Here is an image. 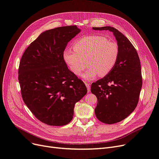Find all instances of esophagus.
Returning a JSON list of instances; mask_svg holds the SVG:
<instances>
[{
	"mask_svg": "<svg viewBox=\"0 0 159 159\" xmlns=\"http://www.w3.org/2000/svg\"><path fill=\"white\" fill-rule=\"evenodd\" d=\"M85 84L86 85V87H87V89H88V92L89 93L90 91V85L89 84H88L87 82H85Z\"/></svg>",
	"mask_w": 159,
	"mask_h": 159,
	"instance_id": "esophagus-1",
	"label": "esophagus"
}]
</instances>
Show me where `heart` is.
<instances>
[{
    "instance_id": "obj_1",
    "label": "heart",
    "mask_w": 159,
    "mask_h": 159,
    "mask_svg": "<svg viewBox=\"0 0 159 159\" xmlns=\"http://www.w3.org/2000/svg\"><path fill=\"white\" fill-rule=\"evenodd\" d=\"M74 50L66 49L64 59L70 70L80 75L86 67L89 69L81 76L85 80L95 79L99 75L109 74L117 65L120 50L117 43L108 40L106 37L89 35L81 38L74 45Z\"/></svg>"
}]
</instances>
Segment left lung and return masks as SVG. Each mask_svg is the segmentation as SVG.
I'll use <instances>...</instances> for the list:
<instances>
[{"mask_svg":"<svg viewBox=\"0 0 159 159\" xmlns=\"http://www.w3.org/2000/svg\"><path fill=\"white\" fill-rule=\"evenodd\" d=\"M113 33L119 46L117 65L109 74L91 85L98 98L96 117L103 123L123 121L135 109L142 88L141 62L137 52L121 32L111 26L93 27Z\"/></svg>","mask_w":159,"mask_h":159,"instance_id":"8db88e82","label":"left lung"}]
</instances>
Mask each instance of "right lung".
<instances>
[{"label": "right lung", "instance_id": "right-lung-1", "mask_svg": "<svg viewBox=\"0 0 159 159\" xmlns=\"http://www.w3.org/2000/svg\"><path fill=\"white\" fill-rule=\"evenodd\" d=\"M81 32L76 26L57 27L40 34L22 56L18 81L24 102L40 121L52 126L69 123L75 104L87 88L67 66L64 52Z\"/></svg>", "mask_w": 159, "mask_h": 159}]
</instances>
